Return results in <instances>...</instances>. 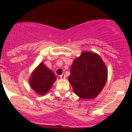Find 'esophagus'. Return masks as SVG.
<instances>
[{
  "instance_id": "1",
  "label": "esophagus",
  "mask_w": 132,
  "mask_h": 132,
  "mask_svg": "<svg viewBox=\"0 0 132 132\" xmlns=\"http://www.w3.org/2000/svg\"><path fill=\"white\" fill-rule=\"evenodd\" d=\"M60 78L61 79H64L65 78H66V76H65L64 74H62L60 76Z\"/></svg>"
}]
</instances>
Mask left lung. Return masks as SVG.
I'll return each mask as SVG.
<instances>
[{
    "label": "left lung",
    "mask_w": 132,
    "mask_h": 132,
    "mask_svg": "<svg viewBox=\"0 0 132 132\" xmlns=\"http://www.w3.org/2000/svg\"><path fill=\"white\" fill-rule=\"evenodd\" d=\"M107 79V68L101 57L84 51L72 63L69 81L76 94L83 99H91L102 90Z\"/></svg>",
    "instance_id": "left-lung-1"
}]
</instances>
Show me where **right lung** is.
Returning <instances> with one entry per match:
<instances>
[{"mask_svg": "<svg viewBox=\"0 0 132 132\" xmlns=\"http://www.w3.org/2000/svg\"><path fill=\"white\" fill-rule=\"evenodd\" d=\"M53 72L48 69L43 63H40L33 72L30 79V86L37 94H45L56 80Z\"/></svg>", "mask_w": 132, "mask_h": 132, "instance_id": "right-lung-1", "label": "right lung"}]
</instances>
